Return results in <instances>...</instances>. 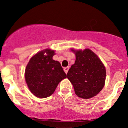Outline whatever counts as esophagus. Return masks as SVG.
<instances>
[{"mask_svg": "<svg viewBox=\"0 0 128 128\" xmlns=\"http://www.w3.org/2000/svg\"><path fill=\"white\" fill-rule=\"evenodd\" d=\"M69 69V67H66V68H64V72H66V74L68 73Z\"/></svg>", "mask_w": 128, "mask_h": 128, "instance_id": "34e87169", "label": "esophagus"}]
</instances>
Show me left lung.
<instances>
[{
    "instance_id": "1",
    "label": "left lung",
    "mask_w": 128,
    "mask_h": 128,
    "mask_svg": "<svg viewBox=\"0 0 128 128\" xmlns=\"http://www.w3.org/2000/svg\"><path fill=\"white\" fill-rule=\"evenodd\" d=\"M75 54L76 61L69 69L67 77L73 85L77 96L90 98L104 88L105 68L98 56L88 49L77 51Z\"/></svg>"
}]
</instances>
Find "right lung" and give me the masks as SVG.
<instances>
[{
    "instance_id": "add662e5",
    "label": "right lung",
    "mask_w": 128,
    "mask_h": 128,
    "mask_svg": "<svg viewBox=\"0 0 128 128\" xmlns=\"http://www.w3.org/2000/svg\"><path fill=\"white\" fill-rule=\"evenodd\" d=\"M54 54V51L50 50L40 51L31 58L26 68L27 86L38 98L52 95L59 82L67 77L60 63L52 59Z\"/></svg>"
}]
</instances>
